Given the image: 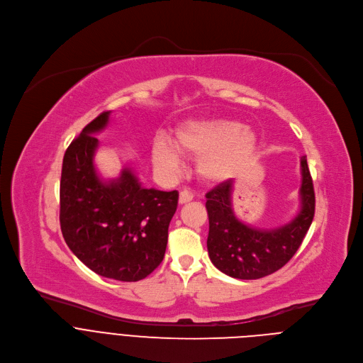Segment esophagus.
<instances>
[{
    "label": "esophagus",
    "mask_w": 363,
    "mask_h": 363,
    "mask_svg": "<svg viewBox=\"0 0 363 363\" xmlns=\"http://www.w3.org/2000/svg\"><path fill=\"white\" fill-rule=\"evenodd\" d=\"M192 194L191 192H188V191H181L179 192V203L182 205V203H186V202H189V201H192Z\"/></svg>",
    "instance_id": "esophagus-1"
}]
</instances>
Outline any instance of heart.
<instances>
[{
    "label": "heart",
    "mask_w": 363,
    "mask_h": 363,
    "mask_svg": "<svg viewBox=\"0 0 363 363\" xmlns=\"http://www.w3.org/2000/svg\"><path fill=\"white\" fill-rule=\"evenodd\" d=\"M257 147L255 133L238 122L223 118L189 121L177 128L174 142L160 138L153 142L152 160L164 172L181 165V155L196 160L199 178L221 184L237 177L251 161Z\"/></svg>",
    "instance_id": "b5f03b06"
}]
</instances>
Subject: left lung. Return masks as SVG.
<instances>
[{
	"label": "left lung",
	"mask_w": 363,
	"mask_h": 363,
	"mask_svg": "<svg viewBox=\"0 0 363 363\" xmlns=\"http://www.w3.org/2000/svg\"><path fill=\"white\" fill-rule=\"evenodd\" d=\"M300 211L287 224L258 230L241 223L233 210V179L206 192L210 233L206 240L213 264L224 274L255 280L281 269L298 250L315 217V189L306 157L300 158Z\"/></svg>",
	"instance_id": "1"
}]
</instances>
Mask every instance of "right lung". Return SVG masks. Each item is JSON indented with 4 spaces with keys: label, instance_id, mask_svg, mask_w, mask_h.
<instances>
[{
    "label": "right lung",
    "instance_id": "add662e5",
    "mask_svg": "<svg viewBox=\"0 0 363 363\" xmlns=\"http://www.w3.org/2000/svg\"><path fill=\"white\" fill-rule=\"evenodd\" d=\"M111 112L93 119L67 147L60 181V227L79 260L99 276L138 281L165 255L168 227L178 206V191L145 188L129 168L101 181L94 168L99 140Z\"/></svg>",
    "mask_w": 363,
    "mask_h": 363
}]
</instances>
